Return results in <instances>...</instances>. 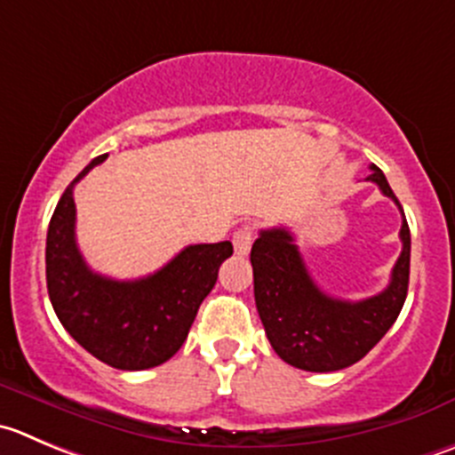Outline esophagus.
I'll list each match as a JSON object with an SVG mask.
<instances>
[{
	"label": "esophagus",
	"mask_w": 455,
	"mask_h": 455,
	"mask_svg": "<svg viewBox=\"0 0 455 455\" xmlns=\"http://www.w3.org/2000/svg\"><path fill=\"white\" fill-rule=\"evenodd\" d=\"M255 240V228L253 227H242L233 233V246H235V253L237 255H246L251 251V244Z\"/></svg>",
	"instance_id": "1"
}]
</instances>
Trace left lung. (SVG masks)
I'll return each instance as SVG.
<instances>
[{
	"mask_svg": "<svg viewBox=\"0 0 455 455\" xmlns=\"http://www.w3.org/2000/svg\"><path fill=\"white\" fill-rule=\"evenodd\" d=\"M367 182L378 184L400 206L385 173L371 164ZM404 218V213H403ZM403 253L391 282L378 295L360 302L326 295L313 282L302 253L286 228H267L251 249L255 307L273 351L295 369L329 373L363 360L398 320L409 289L411 233L407 220L400 228Z\"/></svg>",
	"mask_w": 455,
	"mask_h": 455,
	"instance_id": "1",
	"label": "left lung"
}]
</instances>
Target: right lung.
<instances>
[{"mask_svg":"<svg viewBox=\"0 0 455 455\" xmlns=\"http://www.w3.org/2000/svg\"><path fill=\"white\" fill-rule=\"evenodd\" d=\"M106 157H95L57 202L46 235L48 298L61 326L88 354L122 371H142L178 354L233 244H191L140 280L91 271L75 240L73 188Z\"/></svg>","mask_w":455,"mask_h":455,"instance_id":"1","label":"right lung"}]
</instances>
